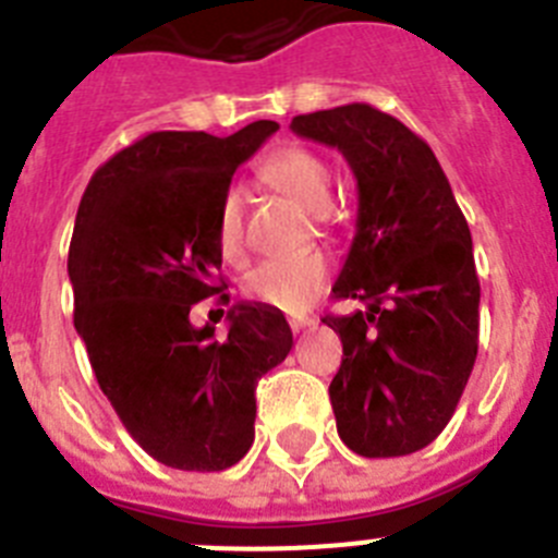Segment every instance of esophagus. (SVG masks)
Masks as SVG:
<instances>
[{
	"instance_id": "34e87169",
	"label": "esophagus",
	"mask_w": 558,
	"mask_h": 558,
	"mask_svg": "<svg viewBox=\"0 0 558 558\" xmlns=\"http://www.w3.org/2000/svg\"><path fill=\"white\" fill-rule=\"evenodd\" d=\"M318 327V322H315V318H290V329H293V332H302V329H315Z\"/></svg>"
}]
</instances>
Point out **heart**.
<instances>
[{"instance_id": "obj_1", "label": "heart", "mask_w": 558, "mask_h": 558, "mask_svg": "<svg viewBox=\"0 0 558 558\" xmlns=\"http://www.w3.org/2000/svg\"><path fill=\"white\" fill-rule=\"evenodd\" d=\"M263 175L279 190L313 209L329 204V167L304 147H282L263 161ZM245 195L240 186H226L215 211V240L226 259H240L245 251ZM329 276L327 256L318 251L268 259L245 279V293L254 302L282 313H302L322 293Z\"/></svg>"}]
</instances>
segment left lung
Returning a JSON list of instances; mask_svg holds the SVG:
<instances>
[{"mask_svg":"<svg viewBox=\"0 0 558 558\" xmlns=\"http://www.w3.org/2000/svg\"><path fill=\"white\" fill-rule=\"evenodd\" d=\"M304 140L338 147L357 179V229L327 315L343 360L329 386L340 441L363 458L422 450L456 413L477 357L472 234L430 145L368 102L299 113Z\"/></svg>","mask_w":558,"mask_h":558,"instance_id":"obj_1","label":"left lung"}]
</instances>
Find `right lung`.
I'll use <instances>...</instances> for the list:
<instances>
[{
  "instance_id": "right-lung-1",
  "label": "right lung",
  "mask_w": 558,
  "mask_h": 558,
  "mask_svg": "<svg viewBox=\"0 0 558 558\" xmlns=\"http://www.w3.org/2000/svg\"><path fill=\"white\" fill-rule=\"evenodd\" d=\"M276 128L259 120L226 140L147 133L92 175L77 209L75 329L125 430L172 470L234 466L254 441L256 383L293 349L284 315L268 304H234L226 338L190 322L195 304L226 288L215 282L220 195Z\"/></svg>"
}]
</instances>
